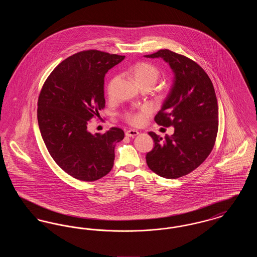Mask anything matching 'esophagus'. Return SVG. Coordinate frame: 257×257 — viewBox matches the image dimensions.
<instances>
[{
  "label": "esophagus",
  "mask_w": 257,
  "mask_h": 257,
  "mask_svg": "<svg viewBox=\"0 0 257 257\" xmlns=\"http://www.w3.org/2000/svg\"><path fill=\"white\" fill-rule=\"evenodd\" d=\"M139 134V132L137 131V130H134V129H129V130H127L126 132H125V135L127 136V137H135V136H137V135Z\"/></svg>",
  "instance_id": "1"
}]
</instances>
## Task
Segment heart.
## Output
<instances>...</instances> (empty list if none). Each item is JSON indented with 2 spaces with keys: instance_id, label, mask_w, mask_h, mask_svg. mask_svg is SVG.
<instances>
[{
  "instance_id": "b5f03b06",
  "label": "heart",
  "mask_w": 257,
  "mask_h": 257,
  "mask_svg": "<svg viewBox=\"0 0 257 257\" xmlns=\"http://www.w3.org/2000/svg\"><path fill=\"white\" fill-rule=\"evenodd\" d=\"M136 81L141 86L150 85L154 86L157 80L159 79L160 70L152 63L141 61L136 63L131 69ZM117 77H112L107 85V94L109 97H111L113 94V88ZM151 113V109L147 106L142 107L138 110H127L122 113L123 119L130 125L140 126L144 124L147 116Z\"/></svg>"
}]
</instances>
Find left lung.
<instances>
[{
  "label": "left lung",
  "instance_id": "obj_1",
  "mask_svg": "<svg viewBox=\"0 0 257 257\" xmlns=\"http://www.w3.org/2000/svg\"><path fill=\"white\" fill-rule=\"evenodd\" d=\"M147 58H162L174 72V82L157 124L174 127V133L162 138L148 134L154 147L147 154L148 168L159 176L175 179L195 171L215 146L219 128V108L207 73L196 61L171 50H159Z\"/></svg>",
  "mask_w": 257,
  "mask_h": 257
}]
</instances>
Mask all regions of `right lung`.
I'll use <instances>...</instances> for the list:
<instances>
[{
	"label": "right lung",
	"mask_w": 257,
	"mask_h": 257,
	"mask_svg": "<svg viewBox=\"0 0 257 257\" xmlns=\"http://www.w3.org/2000/svg\"><path fill=\"white\" fill-rule=\"evenodd\" d=\"M125 56L98 50L74 54L51 72L37 101L39 130L51 157L74 178L91 182L110 172L124 132L92 135L87 123L105 108L104 78Z\"/></svg>",
	"instance_id": "obj_1"
}]
</instances>
